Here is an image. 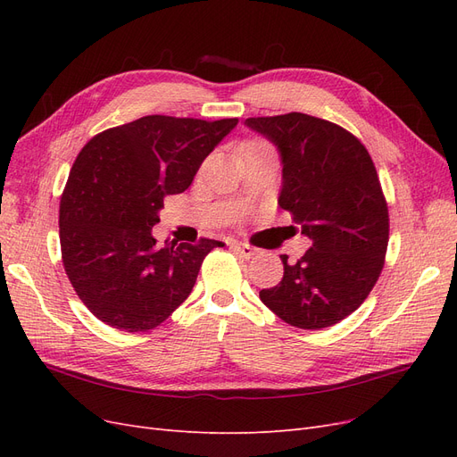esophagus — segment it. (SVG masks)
<instances>
[{
    "label": "esophagus",
    "mask_w": 457,
    "mask_h": 457,
    "mask_svg": "<svg viewBox=\"0 0 457 457\" xmlns=\"http://www.w3.org/2000/svg\"><path fill=\"white\" fill-rule=\"evenodd\" d=\"M232 247L234 250H237L242 257H245V259H250V257H253L255 255V250L252 245H247V244H242V242H232Z\"/></svg>",
    "instance_id": "obj_1"
}]
</instances>
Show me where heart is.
Wrapping results in <instances>:
<instances>
[{
	"label": "heart",
	"mask_w": 457,
	"mask_h": 457,
	"mask_svg": "<svg viewBox=\"0 0 457 457\" xmlns=\"http://www.w3.org/2000/svg\"><path fill=\"white\" fill-rule=\"evenodd\" d=\"M261 152V150H270L267 145H262V143H252V145H247V150L245 152Z\"/></svg>",
	"instance_id": "1"
}]
</instances>
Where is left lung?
Instances as JSON below:
<instances>
[{
    "mask_svg": "<svg viewBox=\"0 0 457 457\" xmlns=\"http://www.w3.org/2000/svg\"><path fill=\"white\" fill-rule=\"evenodd\" d=\"M244 123L278 150V205L312 242L294 265L280 255L282 282L259 297L295 328L334 326L362 305L383 269L389 212L376 165L354 135L320 118L292 112Z\"/></svg>",
    "mask_w": 457,
    "mask_h": 457,
    "instance_id": "1",
    "label": "left lung"
}]
</instances>
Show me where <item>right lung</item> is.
Here are the masks:
<instances>
[{"label": "right lung", "instance_id": "add662e5", "mask_svg": "<svg viewBox=\"0 0 457 457\" xmlns=\"http://www.w3.org/2000/svg\"><path fill=\"white\" fill-rule=\"evenodd\" d=\"M238 118L145 116L81 148L61 198L62 265L78 297L123 331L160 326L190 295L217 240L156 245L168 195L185 192Z\"/></svg>", "mask_w": 457, "mask_h": 457}]
</instances>
